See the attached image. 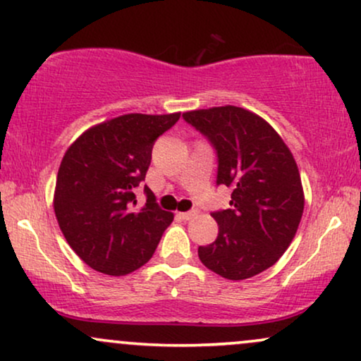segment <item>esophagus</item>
I'll return each mask as SVG.
<instances>
[{
  "instance_id": "1",
  "label": "esophagus",
  "mask_w": 361,
  "mask_h": 361,
  "mask_svg": "<svg viewBox=\"0 0 361 361\" xmlns=\"http://www.w3.org/2000/svg\"><path fill=\"white\" fill-rule=\"evenodd\" d=\"M178 216H180L181 220H185V221H188V220H193L195 216H198V209H191V212L178 213Z\"/></svg>"
}]
</instances>
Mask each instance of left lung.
I'll return each instance as SVG.
<instances>
[{
	"instance_id": "1",
	"label": "left lung",
	"mask_w": 361,
	"mask_h": 361,
	"mask_svg": "<svg viewBox=\"0 0 361 361\" xmlns=\"http://www.w3.org/2000/svg\"><path fill=\"white\" fill-rule=\"evenodd\" d=\"M218 157L216 185L231 188L230 208L214 212L218 236L200 246L208 270L246 280L275 264L295 238L305 208L298 166L270 123L245 108L214 106L183 113Z\"/></svg>"
}]
</instances>
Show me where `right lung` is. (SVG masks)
<instances>
[{
	"instance_id": "add662e5",
	"label": "right lung",
	"mask_w": 361,
	"mask_h": 361,
	"mask_svg": "<svg viewBox=\"0 0 361 361\" xmlns=\"http://www.w3.org/2000/svg\"><path fill=\"white\" fill-rule=\"evenodd\" d=\"M180 120L130 113L86 130L66 149L54 188V214L68 245L88 267L111 276L138 270L173 221L145 186L147 203L136 208L135 190L147 176L158 136Z\"/></svg>"
}]
</instances>
